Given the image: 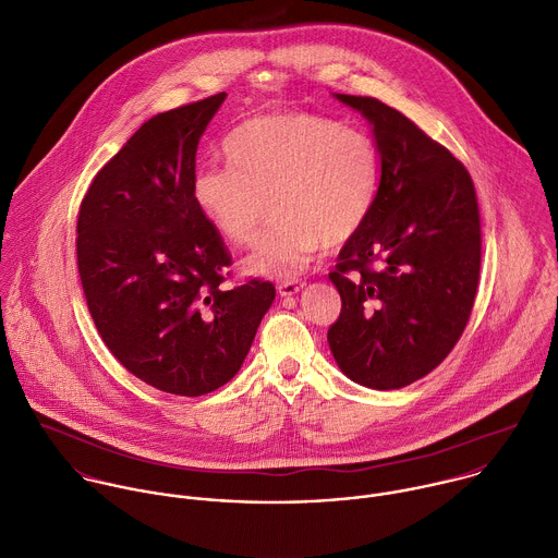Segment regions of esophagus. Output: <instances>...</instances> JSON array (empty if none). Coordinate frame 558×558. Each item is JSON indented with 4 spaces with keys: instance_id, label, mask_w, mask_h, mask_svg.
I'll use <instances>...</instances> for the list:
<instances>
[{
    "instance_id": "obj_1",
    "label": "esophagus",
    "mask_w": 558,
    "mask_h": 558,
    "mask_svg": "<svg viewBox=\"0 0 558 558\" xmlns=\"http://www.w3.org/2000/svg\"><path fill=\"white\" fill-rule=\"evenodd\" d=\"M302 289H304V282H300V280H287V282H280V284H278V293H280L282 298H291V295L300 293Z\"/></svg>"
}]
</instances>
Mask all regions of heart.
Returning a JSON list of instances; mask_svg holds the SVG:
<instances>
[{
	"label": "heart",
	"mask_w": 558,
	"mask_h": 558,
	"mask_svg": "<svg viewBox=\"0 0 558 558\" xmlns=\"http://www.w3.org/2000/svg\"><path fill=\"white\" fill-rule=\"evenodd\" d=\"M230 169L206 167L193 180L202 215L234 245H252L269 204L274 226L245 258L250 274L293 278L313 254L348 243L369 217L378 189L372 138L339 121L287 110L239 125Z\"/></svg>",
	"instance_id": "heart-1"
}]
</instances>
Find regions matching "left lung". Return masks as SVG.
Instances as JSON below:
<instances>
[{
    "label": "left lung",
    "instance_id": "1",
    "mask_svg": "<svg viewBox=\"0 0 558 558\" xmlns=\"http://www.w3.org/2000/svg\"><path fill=\"white\" fill-rule=\"evenodd\" d=\"M335 97L372 123L380 184L330 274L341 315L328 343L350 380L402 389L430 374L470 322L481 276L476 189L463 162L400 110Z\"/></svg>",
    "mask_w": 558,
    "mask_h": 558
}]
</instances>
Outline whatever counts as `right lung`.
Wrapping results in <instances>:
<instances>
[{
	"label": "right lung",
	"mask_w": 558,
	"mask_h": 558,
	"mask_svg": "<svg viewBox=\"0 0 558 558\" xmlns=\"http://www.w3.org/2000/svg\"><path fill=\"white\" fill-rule=\"evenodd\" d=\"M226 93L145 121L97 171L77 215L95 328L136 378L197 398L241 369L276 289H226L230 254L193 197L197 143Z\"/></svg>",
	"instance_id": "add662e5"
}]
</instances>
